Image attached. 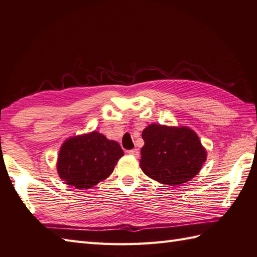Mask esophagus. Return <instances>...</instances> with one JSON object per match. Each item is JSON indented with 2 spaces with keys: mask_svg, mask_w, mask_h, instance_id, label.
<instances>
[{
  "mask_svg": "<svg viewBox=\"0 0 257 257\" xmlns=\"http://www.w3.org/2000/svg\"><path fill=\"white\" fill-rule=\"evenodd\" d=\"M128 153H129L130 155L135 156V157H139V150H138V149L130 150V151H128Z\"/></svg>",
  "mask_w": 257,
  "mask_h": 257,
  "instance_id": "34e87169",
  "label": "esophagus"
}]
</instances>
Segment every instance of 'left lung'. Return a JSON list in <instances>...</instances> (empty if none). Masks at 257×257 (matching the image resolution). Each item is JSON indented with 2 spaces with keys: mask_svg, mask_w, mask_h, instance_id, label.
<instances>
[{
  "mask_svg": "<svg viewBox=\"0 0 257 257\" xmlns=\"http://www.w3.org/2000/svg\"><path fill=\"white\" fill-rule=\"evenodd\" d=\"M142 139L141 169L164 185L179 186L190 181L206 161L205 149L190 128L152 123L143 130Z\"/></svg>",
  "mask_w": 257,
  "mask_h": 257,
  "instance_id": "8db88e82",
  "label": "left lung"
}]
</instances>
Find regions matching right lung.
I'll use <instances>...</instances> for the list:
<instances>
[{
    "mask_svg": "<svg viewBox=\"0 0 257 257\" xmlns=\"http://www.w3.org/2000/svg\"><path fill=\"white\" fill-rule=\"evenodd\" d=\"M123 151L116 141L93 133L70 138L60 151L57 173L66 185L89 189L113 173Z\"/></svg>",
    "mask_w": 257,
    "mask_h": 257,
    "instance_id": "1",
    "label": "right lung"
}]
</instances>
